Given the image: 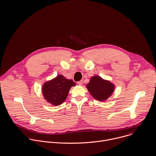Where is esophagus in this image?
Instances as JSON below:
<instances>
[{
	"instance_id": "34e87169",
	"label": "esophagus",
	"mask_w": 156,
	"mask_h": 156,
	"mask_svg": "<svg viewBox=\"0 0 156 156\" xmlns=\"http://www.w3.org/2000/svg\"><path fill=\"white\" fill-rule=\"evenodd\" d=\"M82 82H83L82 80H80V81L77 82V84L79 85H82Z\"/></svg>"
}]
</instances>
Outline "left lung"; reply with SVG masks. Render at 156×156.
I'll return each instance as SVG.
<instances>
[{
  "instance_id": "8db88e82",
  "label": "left lung",
  "mask_w": 156,
  "mask_h": 156,
  "mask_svg": "<svg viewBox=\"0 0 156 156\" xmlns=\"http://www.w3.org/2000/svg\"><path fill=\"white\" fill-rule=\"evenodd\" d=\"M91 95L96 100L102 101L107 100L115 90V85L110 81L94 76L86 85Z\"/></svg>"
}]
</instances>
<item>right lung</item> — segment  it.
<instances>
[{
    "label": "right lung",
    "mask_w": 156,
    "mask_h": 156,
    "mask_svg": "<svg viewBox=\"0 0 156 156\" xmlns=\"http://www.w3.org/2000/svg\"><path fill=\"white\" fill-rule=\"evenodd\" d=\"M76 83L71 79H67L62 75L46 82L42 87L44 98L50 104L58 106L66 99L69 90L75 86Z\"/></svg>",
    "instance_id": "right-lung-1"
}]
</instances>
